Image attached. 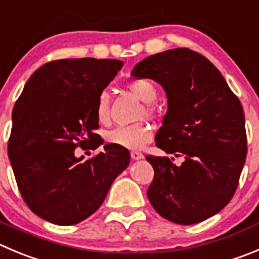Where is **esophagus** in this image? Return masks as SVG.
<instances>
[{
  "mask_svg": "<svg viewBox=\"0 0 259 259\" xmlns=\"http://www.w3.org/2000/svg\"><path fill=\"white\" fill-rule=\"evenodd\" d=\"M130 154H132V158L135 159V161H138V159H142L144 157L141 152H137V151H133Z\"/></svg>",
  "mask_w": 259,
  "mask_h": 259,
  "instance_id": "obj_1",
  "label": "esophagus"
}]
</instances>
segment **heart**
I'll use <instances>...</instances> for the list:
<instances>
[{
    "instance_id": "1",
    "label": "heart",
    "mask_w": 259,
    "mask_h": 259,
    "mask_svg": "<svg viewBox=\"0 0 259 259\" xmlns=\"http://www.w3.org/2000/svg\"><path fill=\"white\" fill-rule=\"evenodd\" d=\"M129 89L146 103H152L157 98V89L147 79H135L129 83ZM147 112L151 113L152 108H147ZM96 116L98 122L107 124L110 121V96L106 92L98 96L96 105ZM153 137V130L148 124L138 122L133 125H125V126H117L113 130L107 133L106 141L113 146L121 147L126 149H141L151 142Z\"/></svg>"
}]
</instances>
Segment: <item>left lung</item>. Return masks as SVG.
<instances>
[{"instance_id":"obj_1","label":"left lung","mask_w":259,"mask_h":259,"mask_svg":"<svg viewBox=\"0 0 259 259\" xmlns=\"http://www.w3.org/2000/svg\"><path fill=\"white\" fill-rule=\"evenodd\" d=\"M132 76L152 79L163 88L167 112L156 146L184 157L180 166L168 157H146L154 170L147 190L153 208L179 225L219 213L235 193L246 157L238 97L214 65L189 48L152 55L135 65Z\"/></svg>"}]
</instances>
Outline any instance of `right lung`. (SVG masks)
<instances>
[{"label": "right lung", "instance_id": "add662e5", "mask_svg": "<svg viewBox=\"0 0 259 259\" xmlns=\"http://www.w3.org/2000/svg\"><path fill=\"white\" fill-rule=\"evenodd\" d=\"M122 65L92 57L57 60L26 81L13 110L7 151L23 199L40 219L61 226L88 219L129 166V151L113 144L85 161L75 156L76 147L103 144L96 134L97 100Z\"/></svg>", "mask_w": 259, "mask_h": 259}]
</instances>
